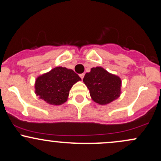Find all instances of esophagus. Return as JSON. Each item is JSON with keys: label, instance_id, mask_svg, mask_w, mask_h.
<instances>
[{"label": "esophagus", "instance_id": "1", "mask_svg": "<svg viewBox=\"0 0 161 161\" xmlns=\"http://www.w3.org/2000/svg\"><path fill=\"white\" fill-rule=\"evenodd\" d=\"M84 75H85V74H84V73H82V74H80V75H79V76H80V78L82 79L84 78Z\"/></svg>", "mask_w": 161, "mask_h": 161}]
</instances>
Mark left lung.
Segmentation results:
<instances>
[{
  "label": "left lung",
  "mask_w": 161,
  "mask_h": 161,
  "mask_svg": "<svg viewBox=\"0 0 161 161\" xmlns=\"http://www.w3.org/2000/svg\"><path fill=\"white\" fill-rule=\"evenodd\" d=\"M92 100L101 105L108 104L120 95L121 80L101 67L91 69L83 78Z\"/></svg>",
  "instance_id": "left-lung-1"
}]
</instances>
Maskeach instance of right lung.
I'll use <instances>...</instances> for the list:
<instances>
[{
  "label": "right lung",
  "instance_id": "1",
  "mask_svg": "<svg viewBox=\"0 0 161 161\" xmlns=\"http://www.w3.org/2000/svg\"><path fill=\"white\" fill-rule=\"evenodd\" d=\"M79 80L72 69L56 67L37 78L35 93L46 103L58 106L66 102L71 88Z\"/></svg>",
  "mask_w": 161,
  "mask_h": 161
}]
</instances>
